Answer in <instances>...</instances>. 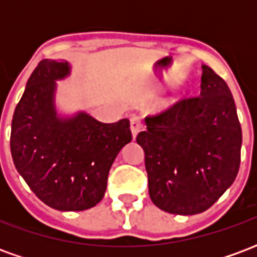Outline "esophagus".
<instances>
[{"label":"esophagus","instance_id":"1","mask_svg":"<svg viewBox=\"0 0 257 257\" xmlns=\"http://www.w3.org/2000/svg\"><path fill=\"white\" fill-rule=\"evenodd\" d=\"M142 128H143V123L140 121V117L134 115V117L131 118V131H132L134 138H136V135L139 134L140 131H142Z\"/></svg>","mask_w":257,"mask_h":257}]
</instances>
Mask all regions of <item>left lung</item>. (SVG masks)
Returning <instances> with one entry per match:
<instances>
[{
    "label": "left lung",
    "mask_w": 257,
    "mask_h": 257,
    "mask_svg": "<svg viewBox=\"0 0 257 257\" xmlns=\"http://www.w3.org/2000/svg\"><path fill=\"white\" fill-rule=\"evenodd\" d=\"M136 138L145 150L151 201L175 215L209 209L237 178L242 131L224 79L202 64L201 95L146 117Z\"/></svg>",
    "instance_id": "1"
}]
</instances>
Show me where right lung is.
Returning a JSON list of instances; mask_svg holds the SVG:
<instances>
[{"mask_svg":"<svg viewBox=\"0 0 257 257\" xmlns=\"http://www.w3.org/2000/svg\"><path fill=\"white\" fill-rule=\"evenodd\" d=\"M68 74L67 62L38 63L15 108L11 153L18 172L44 204L85 210L101 201L112 162L132 134L126 118L103 123L82 111L59 117L55 81Z\"/></svg>","mask_w":257,"mask_h":257,"instance_id":"add662e5","label":"right lung"}]
</instances>
